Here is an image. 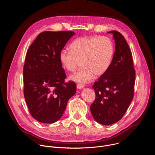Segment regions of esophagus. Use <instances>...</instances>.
<instances>
[{
	"instance_id": "1",
	"label": "esophagus",
	"mask_w": 155,
	"mask_h": 155,
	"mask_svg": "<svg viewBox=\"0 0 155 155\" xmlns=\"http://www.w3.org/2000/svg\"><path fill=\"white\" fill-rule=\"evenodd\" d=\"M84 85L83 84H78L77 85V87L78 88V89H79V90L83 89V88L84 87Z\"/></svg>"
}]
</instances>
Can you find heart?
Here are the masks:
<instances>
[{
    "label": "heart",
    "instance_id": "heart-1",
    "mask_svg": "<svg viewBox=\"0 0 155 155\" xmlns=\"http://www.w3.org/2000/svg\"><path fill=\"white\" fill-rule=\"evenodd\" d=\"M71 51L62 50L59 55L64 69L74 72L80 62L82 66L69 79L77 83L91 82L97 76L103 75L112 64L114 47L108 37L85 36L74 40L70 45Z\"/></svg>",
    "mask_w": 155,
    "mask_h": 155
}]
</instances>
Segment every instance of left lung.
Instances as JSON below:
<instances>
[{
    "label": "left lung",
    "mask_w": 155,
    "mask_h": 155,
    "mask_svg": "<svg viewBox=\"0 0 155 155\" xmlns=\"http://www.w3.org/2000/svg\"><path fill=\"white\" fill-rule=\"evenodd\" d=\"M113 34L115 51L108 69L93 86L96 99L90 107L94 120L103 125L120 120L134 96L136 72L132 53L124 37L116 31Z\"/></svg>",
    "instance_id": "obj_1"
}]
</instances>
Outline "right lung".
<instances>
[{
    "label": "right lung",
    "mask_w": 155,
    "mask_h": 155,
    "mask_svg": "<svg viewBox=\"0 0 155 155\" xmlns=\"http://www.w3.org/2000/svg\"><path fill=\"white\" fill-rule=\"evenodd\" d=\"M73 31L40 33L28 50L24 69V95L31 115L39 122L53 123L62 116L76 84L65 83L60 51Z\"/></svg>",
    "instance_id": "add662e5"
}]
</instances>
